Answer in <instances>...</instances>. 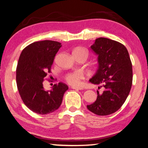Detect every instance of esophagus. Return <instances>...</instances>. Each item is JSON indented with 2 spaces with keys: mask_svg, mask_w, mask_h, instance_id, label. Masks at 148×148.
I'll return each instance as SVG.
<instances>
[{
  "mask_svg": "<svg viewBox=\"0 0 148 148\" xmlns=\"http://www.w3.org/2000/svg\"><path fill=\"white\" fill-rule=\"evenodd\" d=\"M71 88L73 89H75V90H82L83 88L80 87H71Z\"/></svg>",
  "mask_w": 148,
  "mask_h": 148,
  "instance_id": "1",
  "label": "esophagus"
}]
</instances>
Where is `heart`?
I'll return each mask as SVG.
<instances>
[{
	"label": "heart",
	"mask_w": 148,
	"mask_h": 148,
	"mask_svg": "<svg viewBox=\"0 0 148 148\" xmlns=\"http://www.w3.org/2000/svg\"><path fill=\"white\" fill-rule=\"evenodd\" d=\"M80 53H84L85 54L86 51L84 49L81 48V47H77V48L74 49L73 50V54H77ZM84 78V75L83 73L80 71H73L67 74L65 77V79L68 84L71 85L75 86L79 85L81 79Z\"/></svg>",
	"instance_id": "heart-1"
}]
</instances>
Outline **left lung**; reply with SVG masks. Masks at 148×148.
<instances>
[{"label": "left lung", "instance_id": "obj_1", "mask_svg": "<svg viewBox=\"0 0 148 148\" xmlns=\"http://www.w3.org/2000/svg\"><path fill=\"white\" fill-rule=\"evenodd\" d=\"M90 49L98 56L97 71L89 81L104 87L96 101L87 105L90 112L106 116L116 112L124 103L132 84V65L123 44L106 38L95 40Z\"/></svg>", "mask_w": 148, "mask_h": 148}]
</instances>
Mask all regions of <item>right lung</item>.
Here are the masks:
<instances>
[{
	"label": "right lung",
	"mask_w": 148,
	"mask_h": 148,
	"mask_svg": "<svg viewBox=\"0 0 148 148\" xmlns=\"http://www.w3.org/2000/svg\"><path fill=\"white\" fill-rule=\"evenodd\" d=\"M61 44L51 40L36 42L22 50L16 67V84L20 97L29 110L47 114L58 110L68 89L59 83L46 90L43 87L44 77L51 72L56 54Z\"/></svg>",
	"instance_id": "1"
}]
</instances>
